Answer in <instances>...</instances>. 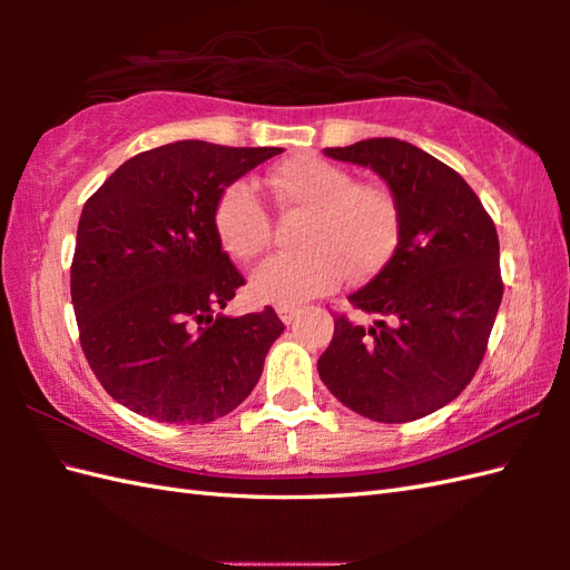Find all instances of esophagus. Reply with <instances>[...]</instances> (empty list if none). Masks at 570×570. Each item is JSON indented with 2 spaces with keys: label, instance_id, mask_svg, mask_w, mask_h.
<instances>
[{
  "label": "esophagus",
  "instance_id": "obj_1",
  "mask_svg": "<svg viewBox=\"0 0 570 570\" xmlns=\"http://www.w3.org/2000/svg\"><path fill=\"white\" fill-rule=\"evenodd\" d=\"M276 316L282 318V323H292L298 316V308L296 306H276Z\"/></svg>",
  "mask_w": 570,
  "mask_h": 570
}]
</instances>
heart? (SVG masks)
Returning <instances> with one entry per match:
<instances>
[{
  "instance_id": "b5f03b06",
  "label": "heart",
  "mask_w": 570,
  "mask_h": 570,
  "mask_svg": "<svg viewBox=\"0 0 570 570\" xmlns=\"http://www.w3.org/2000/svg\"><path fill=\"white\" fill-rule=\"evenodd\" d=\"M284 210L304 213L294 254H276L249 278L262 304L301 306L333 292L345 272L370 278L392 259L402 229L399 205L382 186L355 184L343 166L301 156L276 166L266 178ZM213 227L233 259L249 262L269 245L272 220L249 184H229L215 200Z\"/></svg>"
}]
</instances>
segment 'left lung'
I'll return each mask as SVG.
<instances>
[{"instance_id": "1", "label": "left lung", "mask_w": 570, "mask_h": 570, "mask_svg": "<svg viewBox=\"0 0 570 570\" xmlns=\"http://www.w3.org/2000/svg\"><path fill=\"white\" fill-rule=\"evenodd\" d=\"M325 156L372 168L402 229L384 269L347 296L377 321L365 328L335 316L318 374L365 419L429 416L465 390L485 355L504 292L498 229L463 176L414 144L377 137Z\"/></svg>"}]
</instances>
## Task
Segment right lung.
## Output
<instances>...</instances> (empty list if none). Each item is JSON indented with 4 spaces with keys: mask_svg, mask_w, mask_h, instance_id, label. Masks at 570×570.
<instances>
[{
    "mask_svg": "<svg viewBox=\"0 0 570 570\" xmlns=\"http://www.w3.org/2000/svg\"><path fill=\"white\" fill-rule=\"evenodd\" d=\"M198 139L137 154L85 203L70 298L82 353L119 404L164 423H210L259 382L284 323L266 306L223 316L245 278L213 227L215 200L282 154Z\"/></svg>",
    "mask_w": 570,
    "mask_h": 570,
    "instance_id": "1",
    "label": "right lung"
}]
</instances>
